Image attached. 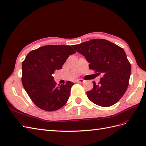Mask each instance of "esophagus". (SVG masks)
I'll return each instance as SVG.
<instances>
[{"label": "esophagus", "instance_id": "esophagus-1", "mask_svg": "<svg viewBox=\"0 0 146 146\" xmlns=\"http://www.w3.org/2000/svg\"><path fill=\"white\" fill-rule=\"evenodd\" d=\"M84 81H85V80L82 79V78H79V79H78V80H76V82H77V83H80V84H82V83L84 82Z\"/></svg>", "mask_w": 146, "mask_h": 146}]
</instances>
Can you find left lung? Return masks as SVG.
<instances>
[{
	"label": "left lung",
	"mask_w": 146,
	"mask_h": 146,
	"mask_svg": "<svg viewBox=\"0 0 146 146\" xmlns=\"http://www.w3.org/2000/svg\"><path fill=\"white\" fill-rule=\"evenodd\" d=\"M77 52L85 57L89 68L98 75L102 74L98 84L93 81V88L86 92L94 104L109 107L123 96L129 85L131 64L124 50L105 39H92L73 45Z\"/></svg>",
	"instance_id": "1"
}]
</instances>
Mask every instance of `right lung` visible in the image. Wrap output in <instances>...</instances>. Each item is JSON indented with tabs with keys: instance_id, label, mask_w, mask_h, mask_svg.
Returning a JSON list of instances; mask_svg holds the SVG:
<instances>
[{
	"instance_id": "1",
	"label": "right lung",
	"mask_w": 146,
	"mask_h": 146,
	"mask_svg": "<svg viewBox=\"0 0 146 146\" xmlns=\"http://www.w3.org/2000/svg\"><path fill=\"white\" fill-rule=\"evenodd\" d=\"M75 51L69 45H46L31 51L22 62L21 81L26 93L38 108L46 111L61 108L68 101L73 82L58 85L52 74L62 69Z\"/></svg>"
}]
</instances>
